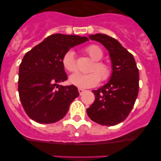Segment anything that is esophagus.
I'll use <instances>...</instances> for the list:
<instances>
[{
	"label": "esophagus",
	"instance_id": "34e87169",
	"mask_svg": "<svg viewBox=\"0 0 161 161\" xmlns=\"http://www.w3.org/2000/svg\"><path fill=\"white\" fill-rule=\"evenodd\" d=\"M78 92H79L80 95H81L82 93H83L84 92H85V90H84V89H78Z\"/></svg>",
	"mask_w": 161,
	"mask_h": 161
}]
</instances>
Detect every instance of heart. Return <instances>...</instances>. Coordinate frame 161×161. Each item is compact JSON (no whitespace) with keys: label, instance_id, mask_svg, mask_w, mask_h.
Instances as JSON below:
<instances>
[{"label":"heart","instance_id":"heart-1","mask_svg":"<svg viewBox=\"0 0 161 161\" xmlns=\"http://www.w3.org/2000/svg\"><path fill=\"white\" fill-rule=\"evenodd\" d=\"M85 52L89 57L95 61L90 69V73L72 74L69 77V83L80 89H88L94 87L102 81H106L110 78L112 75L111 66L101 59L103 58V51L100 47L97 45H89L85 47ZM62 64L65 70L69 72H74L76 71V63L74 52L72 51H68L62 58Z\"/></svg>","mask_w":161,"mask_h":161}]
</instances>
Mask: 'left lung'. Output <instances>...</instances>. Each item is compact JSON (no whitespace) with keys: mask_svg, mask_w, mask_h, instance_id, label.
Masks as SVG:
<instances>
[{"mask_svg":"<svg viewBox=\"0 0 161 161\" xmlns=\"http://www.w3.org/2000/svg\"><path fill=\"white\" fill-rule=\"evenodd\" d=\"M108 50L112 75L107 84L93 90L95 101L87 114L91 120L103 126L122 123L131 111L139 93V69L133 55L115 38L103 34L89 35Z\"/></svg>","mask_w":161,"mask_h":161,"instance_id":"8db88e82","label":"left lung"}]
</instances>
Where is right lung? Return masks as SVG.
<instances>
[{
    "mask_svg": "<svg viewBox=\"0 0 161 161\" xmlns=\"http://www.w3.org/2000/svg\"><path fill=\"white\" fill-rule=\"evenodd\" d=\"M87 37L55 34L24 55L19 67L18 93L25 113L38 123H53L64 117L79 96L75 85H59L68 79L62 58Z\"/></svg>",
    "mask_w": 161,
    "mask_h": 161,
    "instance_id": "obj_1",
    "label": "right lung"
}]
</instances>
